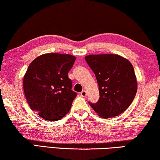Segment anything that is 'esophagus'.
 I'll return each mask as SVG.
<instances>
[{"label": "esophagus", "instance_id": "34e87169", "mask_svg": "<svg viewBox=\"0 0 160 160\" xmlns=\"http://www.w3.org/2000/svg\"><path fill=\"white\" fill-rule=\"evenodd\" d=\"M81 96H82V97H85L86 96H87V92H86L85 90L82 91V92H81Z\"/></svg>", "mask_w": 160, "mask_h": 160}]
</instances>
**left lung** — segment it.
Returning a JSON list of instances; mask_svg holds the SVG:
<instances>
[{
	"label": "left lung",
	"instance_id": "8db88e82",
	"mask_svg": "<svg viewBox=\"0 0 160 160\" xmlns=\"http://www.w3.org/2000/svg\"><path fill=\"white\" fill-rule=\"evenodd\" d=\"M85 60L96 76L100 95L97 103L88 104L105 119L121 114L132 104L137 91L133 66L117 54L88 55Z\"/></svg>",
	"mask_w": 160,
	"mask_h": 160
}]
</instances>
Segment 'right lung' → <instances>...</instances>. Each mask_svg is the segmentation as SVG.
Returning a JSON list of instances; mask_svg holds the SVG:
<instances>
[{
	"mask_svg": "<svg viewBox=\"0 0 160 160\" xmlns=\"http://www.w3.org/2000/svg\"><path fill=\"white\" fill-rule=\"evenodd\" d=\"M76 57L49 53L35 58L23 77V90L31 109L44 119L58 121L69 112L77 94L68 73Z\"/></svg>",
	"mask_w": 160,
	"mask_h": 160,
	"instance_id": "right-lung-1",
	"label": "right lung"
}]
</instances>
